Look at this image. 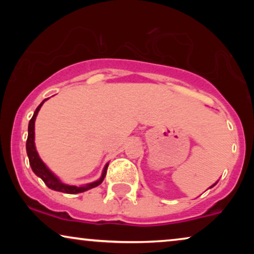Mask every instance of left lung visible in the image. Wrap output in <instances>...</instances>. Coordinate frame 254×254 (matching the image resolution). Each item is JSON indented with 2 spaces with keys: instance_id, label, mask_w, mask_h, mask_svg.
<instances>
[{
  "instance_id": "1",
  "label": "left lung",
  "mask_w": 254,
  "mask_h": 254,
  "mask_svg": "<svg viewBox=\"0 0 254 254\" xmlns=\"http://www.w3.org/2000/svg\"><path fill=\"white\" fill-rule=\"evenodd\" d=\"M216 184H217V182H216V183H215V184H214V185H213V186H210V187H214V186H215V185H216Z\"/></svg>"
}]
</instances>
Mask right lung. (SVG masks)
I'll use <instances>...</instances> for the list:
<instances>
[{"label": "right lung", "mask_w": 254, "mask_h": 254, "mask_svg": "<svg viewBox=\"0 0 254 254\" xmlns=\"http://www.w3.org/2000/svg\"><path fill=\"white\" fill-rule=\"evenodd\" d=\"M47 99H44L43 102L40 103V105L37 107L36 111H34L32 119H31L29 123V134H27V140H26V152H27V157H29L30 165H31V169H32V171L36 173V176L43 179V182L46 184L48 189L57 190V192H62L67 194H77V193L85 192V190H89L93 189V187H97L98 185H100L106 176V170H107V166H109V163L104 166L102 176H100V178L98 180L85 184V185L77 186V185H68V184H64V182H61L60 178H58V177L47 168L46 164L41 161V158L39 157V154H38L36 149V143H34V123H36V118L38 116V112H39L40 107L43 106V104L46 102Z\"/></svg>", "instance_id": "add662e5"}]
</instances>
